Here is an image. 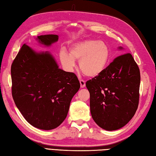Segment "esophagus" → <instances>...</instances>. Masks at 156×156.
<instances>
[{
  "label": "esophagus",
  "mask_w": 156,
  "mask_h": 156,
  "mask_svg": "<svg viewBox=\"0 0 156 156\" xmlns=\"http://www.w3.org/2000/svg\"><path fill=\"white\" fill-rule=\"evenodd\" d=\"M80 87L81 88H84L86 85V83L85 81H84L83 80H80Z\"/></svg>",
  "instance_id": "esophagus-1"
}]
</instances>
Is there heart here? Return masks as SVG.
<instances>
[{"mask_svg": "<svg viewBox=\"0 0 156 156\" xmlns=\"http://www.w3.org/2000/svg\"><path fill=\"white\" fill-rule=\"evenodd\" d=\"M110 50L104 41L88 39L71 46L69 54L66 51L59 53L62 66L71 72L75 67V60L79 61V68L84 75L95 78L102 73L109 63Z\"/></svg>", "mask_w": 156, "mask_h": 156, "instance_id": "heart-1", "label": "heart"}]
</instances>
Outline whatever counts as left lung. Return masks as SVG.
I'll list each match as a JSON object with an SVG mask.
<instances>
[{
  "instance_id": "8db88e82",
  "label": "left lung",
  "mask_w": 156,
  "mask_h": 156,
  "mask_svg": "<svg viewBox=\"0 0 156 156\" xmlns=\"http://www.w3.org/2000/svg\"><path fill=\"white\" fill-rule=\"evenodd\" d=\"M140 83L139 67L130 53L118 56L100 76L88 80L95 122L108 131L126 126L138 108Z\"/></svg>"
}]
</instances>
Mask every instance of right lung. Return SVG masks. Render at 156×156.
<instances>
[{"instance_id":"obj_1","label":"right lung","mask_w":156,"mask_h":156,"mask_svg":"<svg viewBox=\"0 0 156 156\" xmlns=\"http://www.w3.org/2000/svg\"><path fill=\"white\" fill-rule=\"evenodd\" d=\"M56 35L37 37L50 46ZM11 93L17 108L30 125L49 130L63 123L71 100L80 89L74 73L58 68L49 52L37 53L26 44L22 46L11 67Z\"/></svg>"}]
</instances>
